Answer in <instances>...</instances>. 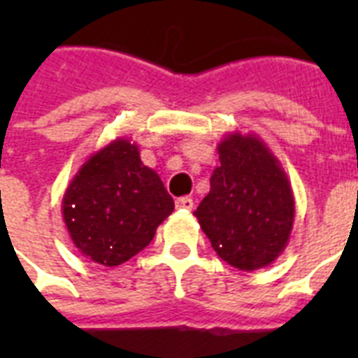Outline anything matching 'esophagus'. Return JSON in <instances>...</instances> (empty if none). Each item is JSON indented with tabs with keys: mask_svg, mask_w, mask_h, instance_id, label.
Returning <instances> with one entry per match:
<instances>
[{
	"mask_svg": "<svg viewBox=\"0 0 358 358\" xmlns=\"http://www.w3.org/2000/svg\"><path fill=\"white\" fill-rule=\"evenodd\" d=\"M176 208L178 210H185V212H191L193 210V199H189V196H180L178 201H176Z\"/></svg>",
	"mask_w": 358,
	"mask_h": 358,
	"instance_id": "1",
	"label": "esophagus"
}]
</instances>
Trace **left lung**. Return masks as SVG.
I'll use <instances>...</instances> for the list:
<instances>
[{
  "label": "left lung",
  "mask_w": 358,
  "mask_h": 358,
  "mask_svg": "<svg viewBox=\"0 0 358 358\" xmlns=\"http://www.w3.org/2000/svg\"><path fill=\"white\" fill-rule=\"evenodd\" d=\"M195 215L213 250L236 269L255 271L282 255L294 229L295 201L282 165L255 134L232 131Z\"/></svg>",
  "instance_id": "8db88e82"
}]
</instances>
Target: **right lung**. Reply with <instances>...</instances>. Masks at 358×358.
I'll return each instance as SVG.
<instances>
[{
  "label": "right lung",
  "mask_w": 358,
  "mask_h": 358,
  "mask_svg": "<svg viewBox=\"0 0 358 358\" xmlns=\"http://www.w3.org/2000/svg\"><path fill=\"white\" fill-rule=\"evenodd\" d=\"M70 239L94 264L120 266L150 243L174 201L126 137L89 156L63 195Z\"/></svg>",
  "instance_id": "add662e5"
}]
</instances>
